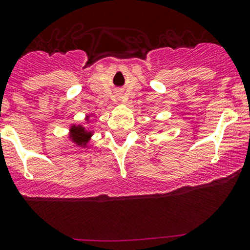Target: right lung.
I'll list each match as a JSON object with an SVG mask.
<instances>
[{"label": "right lung", "instance_id": "obj_1", "mask_svg": "<svg viewBox=\"0 0 250 250\" xmlns=\"http://www.w3.org/2000/svg\"><path fill=\"white\" fill-rule=\"evenodd\" d=\"M93 114H88L85 117V123H89V118ZM94 133V130L90 127H85L83 125H76L72 124L69 128V141L72 142L76 146L79 147H88V143H89L90 138H92Z\"/></svg>", "mask_w": 250, "mask_h": 250}]
</instances>
